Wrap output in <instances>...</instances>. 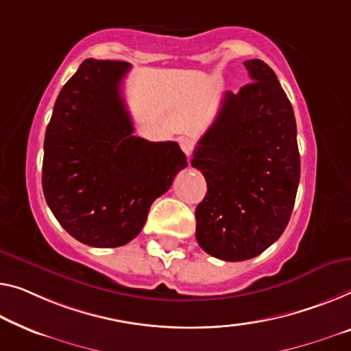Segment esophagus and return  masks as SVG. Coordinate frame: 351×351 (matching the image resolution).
<instances>
[{"label": "esophagus", "instance_id": "1", "mask_svg": "<svg viewBox=\"0 0 351 351\" xmlns=\"http://www.w3.org/2000/svg\"><path fill=\"white\" fill-rule=\"evenodd\" d=\"M193 146H195V143H193V140L187 138V137H181L180 138V148L182 149V153H184L187 158H189V156H192Z\"/></svg>", "mask_w": 351, "mask_h": 351}]
</instances>
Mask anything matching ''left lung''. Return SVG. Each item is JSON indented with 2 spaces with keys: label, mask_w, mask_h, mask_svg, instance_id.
<instances>
[{
  "label": "left lung",
  "mask_w": 351,
  "mask_h": 351,
  "mask_svg": "<svg viewBox=\"0 0 351 351\" xmlns=\"http://www.w3.org/2000/svg\"><path fill=\"white\" fill-rule=\"evenodd\" d=\"M252 83L227 91L191 164L208 192L195 209V237L213 257H257L284 233L300 184L293 107L274 71L247 60Z\"/></svg>",
  "instance_id": "1"
}]
</instances>
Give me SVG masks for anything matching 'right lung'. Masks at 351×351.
<instances>
[{
    "label": "right lung",
    "instance_id": "right-lung-1",
    "mask_svg": "<svg viewBox=\"0 0 351 351\" xmlns=\"http://www.w3.org/2000/svg\"><path fill=\"white\" fill-rule=\"evenodd\" d=\"M123 61L85 60L56 99L45 130L42 189L56 221L93 247L142 232L151 203L187 167L176 142L134 135L121 96Z\"/></svg>",
    "mask_w": 351,
    "mask_h": 351
}]
</instances>
